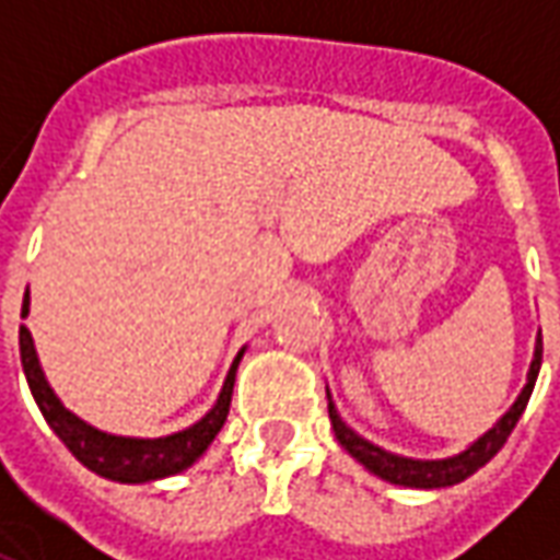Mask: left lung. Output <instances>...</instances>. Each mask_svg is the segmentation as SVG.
Masks as SVG:
<instances>
[{
  "label": "left lung",
  "instance_id": "left-lung-1",
  "mask_svg": "<svg viewBox=\"0 0 560 560\" xmlns=\"http://www.w3.org/2000/svg\"><path fill=\"white\" fill-rule=\"evenodd\" d=\"M540 363H542V339L537 336V345H534V360H530L528 369V384L522 387L518 393V399L513 401V408L501 417V420L494 422L489 432L477 438L468 450H462L458 456L450 458H408V456H396V453H387V450H381L372 441H365L360 434L353 432L348 422L341 420L339 411H336V405L329 399V389H327V399H329V422H332V432L339 438V444L351 453L360 465L372 470L375 477L387 482H396V486H408V489H444V486H456V482L468 480L470 474H477V470L489 462V458L506 444V438L510 432L516 429L518 417L525 411V405H528L530 393H534V384H537V375H540Z\"/></svg>",
  "mask_w": 560,
  "mask_h": 560
}]
</instances>
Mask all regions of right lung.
Here are the masks:
<instances>
[{
  "label": "right lung",
  "instance_id": "1",
  "mask_svg": "<svg viewBox=\"0 0 560 560\" xmlns=\"http://www.w3.org/2000/svg\"><path fill=\"white\" fill-rule=\"evenodd\" d=\"M26 315H30V291L23 296V317ZM243 353L245 348L236 353L212 411L207 417H200L195 425H188L183 432L164 434V438H122V434H107L90 425V422H83L78 413H71L62 401L56 399V393L50 389L42 372V363H38L32 332L26 329V324L20 327V360H23V372H26L32 396L38 401L44 420L50 422V429L74 453L80 465H86L98 477H107V480L116 482L161 480V477H171V474L191 468L197 458L207 453V446L221 432V425L228 420V411H231L233 381H236V365L243 360Z\"/></svg>",
  "mask_w": 560,
  "mask_h": 560
}]
</instances>
